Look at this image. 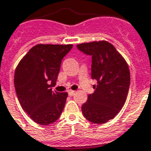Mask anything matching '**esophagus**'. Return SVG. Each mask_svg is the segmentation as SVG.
<instances>
[{"label": "esophagus", "instance_id": "34e87169", "mask_svg": "<svg viewBox=\"0 0 151 151\" xmlns=\"http://www.w3.org/2000/svg\"><path fill=\"white\" fill-rule=\"evenodd\" d=\"M75 93H76V91H74V90H69V91H68V94L70 95V96H73Z\"/></svg>", "mask_w": 151, "mask_h": 151}]
</instances>
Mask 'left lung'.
<instances>
[{
  "label": "left lung",
  "mask_w": 151,
  "mask_h": 151,
  "mask_svg": "<svg viewBox=\"0 0 151 151\" xmlns=\"http://www.w3.org/2000/svg\"><path fill=\"white\" fill-rule=\"evenodd\" d=\"M77 48L92 56V78L98 81L94 93L81 107L83 115L94 124H105L115 118L126 101L130 85L129 65L106 40L79 44Z\"/></svg>",
  "instance_id": "left-lung-1"
}]
</instances>
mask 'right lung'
<instances>
[{"mask_svg":"<svg viewBox=\"0 0 151 151\" xmlns=\"http://www.w3.org/2000/svg\"><path fill=\"white\" fill-rule=\"evenodd\" d=\"M73 45L33 46L22 58L14 71V87L22 110L36 124L49 125L63 111L68 93L53 92L63 57Z\"/></svg>","mask_w":151,"mask_h":151,"instance_id":"right-lung-1","label":"right lung"}]
</instances>
